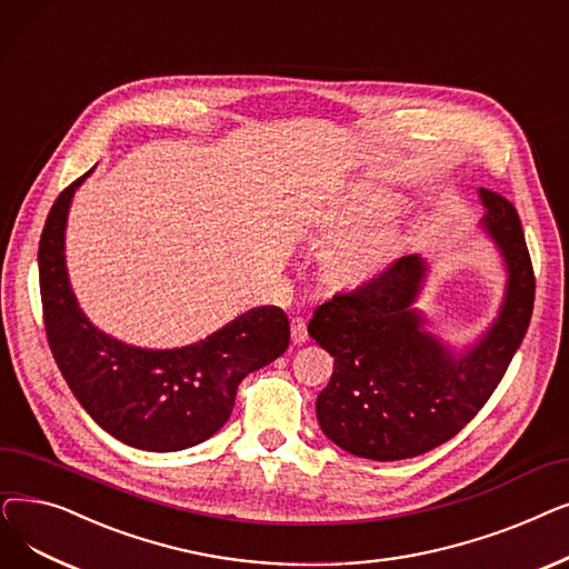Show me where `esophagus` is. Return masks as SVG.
<instances>
[{
  "instance_id": "1",
  "label": "esophagus",
  "mask_w": 569,
  "mask_h": 569,
  "mask_svg": "<svg viewBox=\"0 0 569 569\" xmlns=\"http://www.w3.org/2000/svg\"><path fill=\"white\" fill-rule=\"evenodd\" d=\"M291 340L296 345H303L308 340V323L303 317H293L291 319Z\"/></svg>"
}]
</instances>
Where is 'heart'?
Listing matches in <instances>:
<instances>
[{
  "label": "heart",
  "mask_w": 569,
  "mask_h": 569,
  "mask_svg": "<svg viewBox=\"0 0 569 569\" xmlns=\"http://www.w3.org/2000/svg\"><path fill=\"white\" fill-rule=\"evenodd\" d=\"M372 212V203H355L342 210V214H338V224L355 222ZM391 231L382 227H351L331 238L323 261H327L329 276L336 282L359 284L380 273V270L391 261Z\"/></svg>",
  "instance_id": "obj_1"
}]
</instances>
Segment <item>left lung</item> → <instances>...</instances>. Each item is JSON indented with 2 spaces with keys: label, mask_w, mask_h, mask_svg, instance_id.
<instances>
[{
  "label": "left lung",
  "mask_w": 569,
  "mask_h": 569,
  "mask_svg": "<svg viewBox=\"0 0 569 569\" xmlns=\"http://www.w3.org/2000/svg\"><path fill=\"white\" fill-rule=\"evenodd\" d=\"M483 227L500 246L509 284L500 319L466 357L421 331L412 310L423 263L400 257L375 278L321 303L308 333L333 357L317 419L331 442L370 461L426 453L463 430L491 398L530 327L535 270L517 208L479 187Z\"/></svg>",
  "instance_id": "obj_1"
}]
</instances>
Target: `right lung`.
I'll return each instance as SVG.
<instances>
[{
	"label": "right lung",
	"instance_id": "1",
	"mask_svg": "<svg viewBox=\"0 0 569 569\" xmlns=\"http://www.w3.org/2000/svg\"><path fill=\"white\" fill-rule=\"evenodd\" d=\"M86 176L62 189L39 240L52 359L86 412L120 442L146 451L194 447L227 423L246 375L284 355L287 315L276 306L254 308L197 345L164 351L129 347L97 331L73 299L64 266L67 210Z\"/></svg>",
	"mask_w": 569,
	"mask_h": 569
}]
</instances>
